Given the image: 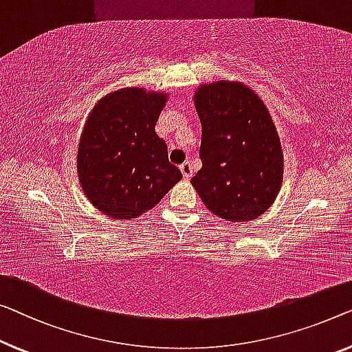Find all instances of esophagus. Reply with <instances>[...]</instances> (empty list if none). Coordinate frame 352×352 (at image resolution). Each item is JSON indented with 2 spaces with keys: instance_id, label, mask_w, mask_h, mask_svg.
Returning <instances> with one entry per match:
<instances>
[{
  "instance_id": "34e87169",
  "label": "esophagus",
  "mask_w": 352,
  "mask_h": 352,
  "mask_svg": "<svg viewBox=\"0 0 352 352\" xmlns=\"http://www.w3.org/2000/svg\"><path fill=\"white\" fill-rule=\"evenodd\" d=\"M180 170H182V174L185 178H190L192 175V167L188 161H185L183 164H180Z\"/></svg>"
}]
</instances>
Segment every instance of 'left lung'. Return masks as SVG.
Instances as JSON below:
<instances>
[{
  "instance_id": "1",
  "label": "left lung",
  "mask_w": 352,
  "mask_h": 352,
  "mask_svg": "<svg viewBox=\"0 0 352 352\" xmlns=\"http://www.w3.org/2000/svg\"><path fill=\"white\" fill-rule=\"evenodd\" d=\"M192 99L202 123V167L191 185L217 217L254 221L275 202L285 174L269 109L237 80L201 83Z\"/></svg>"
}]
</instances>
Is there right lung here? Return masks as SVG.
<instances>
[{
    "label": "right lung",
    "instance_id": "add662e5",
    "mask_svg": "<svg viewBox=\"0 0 352 352\" xmlns=\"http://www.w3.org/2000/svg\"><path fill=\"white\" fill-rule=\"evenodd\" d=\"M169 93L124 87L98 99L83 126L77 175L85 197L112 219H134L158 204L182 172L155 126Z\"/></svg>",
    "mask_w": 352,
    "mask_h": 352
}]
</instances>
